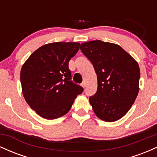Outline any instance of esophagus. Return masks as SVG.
Listing matches in <instances>:
<instances>
[{"label": "esophagus", "mask_w": 157, "mask_h": 157, "mask_svg": "<svg viewBox=\"0 0 157 157\" xmlns=\"http://www.w3.org/2000/svg\"><path fill=\"white\" fill-rule=\"evenodd\" d=\"M81 86H82L83 88H85V86H86V83H85V82H82V83H81Z\"/></svg>", "instance_id": "obj_1"}]
</instances>
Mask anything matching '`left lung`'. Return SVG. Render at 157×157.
Instances as JSON below:
<instances>
[{
	"mask_svg": "<svg viewBox=\"0 0 157 157\" xmlns=\"http://www.w3.org/2000/svg\"><path fill=\"white\" fill-rule=\"evenodd\" d=\"M97 76V90L89 97L95 114L105 122L120 120L139 92L140 71L136 61L118 45L93 40L80 45Z\"/></svg>",
	"mask_w": 157,
	"mask_h": 157,
	"instance_id": "obj_1",
	"label": "left lung"
}]
</instances>
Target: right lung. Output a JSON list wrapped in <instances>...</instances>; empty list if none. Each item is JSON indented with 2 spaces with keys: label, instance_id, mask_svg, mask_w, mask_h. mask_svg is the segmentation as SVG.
Here are the masks:
<instances>
[{
  "label": "right lung",
  "instance_id": "obj_1",
  "mask_svg": "<svg viewBox=\"0 0 157 157\" xmlns=\"http://www.w3.org/2000/svg\"><path fill=\"white\" fill-rule=\"evenodd\" d=\"M80 48L78 43H52L37 48L21 71L23 97L37 114L47 120L63 116L83 91L71 80L68 62Z\"/></svg>",
  "mask_w": 157,
  "mask_h": 157
}]
</instances>
